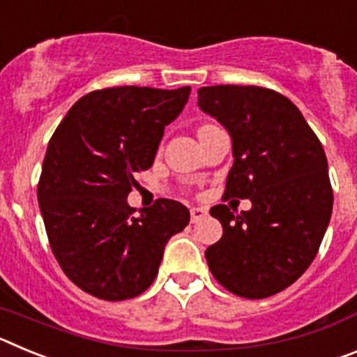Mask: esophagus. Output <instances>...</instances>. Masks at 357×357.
<instances>
[{"mask_svg":"<svg viewBox=\"0 0 357 357\" xmlns=\"http://www.w3.org/2000/svg\"><path fill=\"white\" fill-rule=\"evenodd\" d=\"M207 216L206 207H191V222L197 223Z\"/></svg>","mask_w":357,"mask_h":357,"instance_id":"esophagus-1","label":"esophagus"}]
</instances>
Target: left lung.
<instances>
[{
    "instance_id": "obj_1",
    "label": "left lung",
    "mask_w": 357,
    "mask_h": 357,
    "mask_svg": "<svg viewBox=\"0 0 357 357\" xmlns=\"http://www.w3.org/2000/svg\"><path fill=\"white\" fill-rule=\"evenodd\" d=\"M198 107L222 123L234 164L225 198H250L236 216L223 204L211 216L222 239L206 250L214 279L245 298L291 286L313 263L333 213L327 157L288 98L255 85L198 89Z\"/></svg>"
}]
</instances>
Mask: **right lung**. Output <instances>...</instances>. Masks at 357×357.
I'll use <instances>...</instances> for the list:
<instances>
[{"mask_svg": "<svg viewBox=\"0 0 357 357\" xmlns=\"http://www.w3.org/2000/svg\"><path fill=\"white\" fill-rule=\"evenodd\" d=\"M191 87H112L69 109L43 162L37 198L50 245L66 275L103 301H125L153 282L164 247L189 223L181 202L160 198L134 216V173L155 159L164 127Z\"/></svg>", "mask_w": 357, "mask_h": 357, "instance_id": "add662e5", "label": "right lung"}]
</instances>
